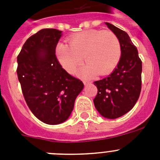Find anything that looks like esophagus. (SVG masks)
<instances>
[{
	"label": "esophagus",
	"instance_id": "34e87169",
	"mask_svg": "<svg viewBox=\"0 0 160 160\" xmlns=\"http://www.w3.org/2000/svg\"><path fill=\"white\" fill-rule=\"evenodd\" d=\"M83 83H84V85H85V86H86V85L90 84V82L87 81V80H84V81H83Z\"/></svg>",
	"mask_w": 160,
	"mask_h": 160
}]
</instances>
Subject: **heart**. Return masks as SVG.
Returning <instances> with one entry per match:
<instances>
[{
	"instance_id": "heart-1",
	"label": "heart",
	"mask_w": 160,
	"mask_h": 160,
	"mask_svg": "<svg viewBox=\"0 0 160 160\" xmlns=\"http://www.w3.org/2000/svg\"><path fill=\"white\" fill-rule=\"evenodd\" d=\"M68 42L69 45L58 46L56 55L62 66L70 73L75 71L84 58L87 63L81 70L82 75H107L116 67L121 57L119 40L110 30L82 31L70 37Z\"/></svg>"
}]
</instances>
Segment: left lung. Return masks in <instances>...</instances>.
<instances>
[{
  "mask_svg": "<svg viewBox=\"0 0 160 160\" xmlns=\"http://www.w3.org/2000/svg\"><path fill=\"white\" fill-rule=\"evenodd\" d=\"M106 25L118 37L121 58L110 75L94 82L98 88L94 103L101 115L114 119L131 111L138 99L142 87V61L125 31L108 22Z\"/></svg>",
  "mask_w": 160,
  "mask_h": 160,
  "instance_id": "8db88e82",
  "label": "left lung"
}]
</instances>
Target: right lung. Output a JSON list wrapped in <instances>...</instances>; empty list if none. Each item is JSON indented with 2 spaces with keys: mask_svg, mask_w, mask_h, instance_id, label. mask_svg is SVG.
Here are the masks:
<instances>
[{
  "mask_svg": "<svg viewBox=\"0 0 160 160\" xmlns=\"http://www.w3.org/2000/svg\"><path fill=\"white\" fill-rule=\"evenodd\" d=\"M62 31L43 29L28 38L18 56V80L28 107L42 122L56 125L71 114L84 85L62 68L55 49Z\"/></svg>",
  "mask_w": 160,
  "mask_h": 160,
  "instance_id": "1",
  "label": "right lung"
}]
</instances>
